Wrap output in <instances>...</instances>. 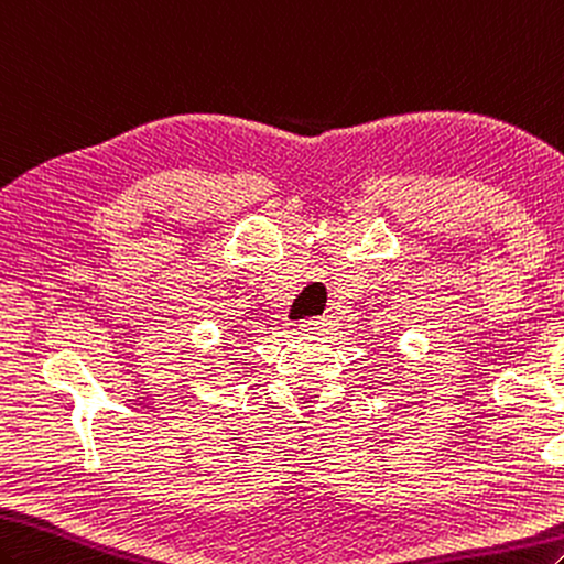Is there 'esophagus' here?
Instances as JSON below:
<instances>
[{"mask_svg":"<svg viewBox=\"0 0 564 564\" xmlns=\"http://www.w3.org/2000/svg\"><path fill=\"white\" fill-rule=\"evenodd\" d=\"M328 325H333L328 318H308V321L302 323V328H306V330H325V328H328Z\"/></svg>","mask_w":564,"mask_h":564,"instance_id":"1","label":"esophagus"}]
</instances>
